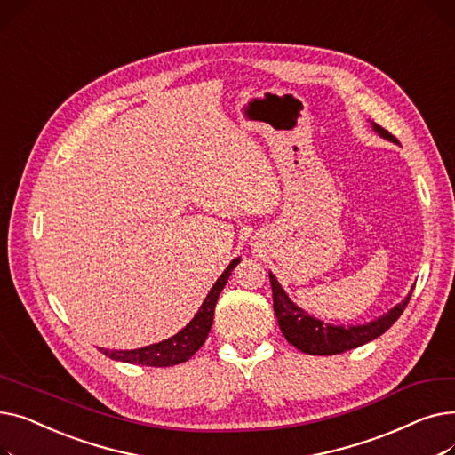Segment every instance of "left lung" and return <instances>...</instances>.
Instances as JSON below:
<instances>
[{
  "instance_id": "8db88e82",
  "label": "left lung",
  "mask_w": 455,
  "mask_h": 455,
  "mask_svg": "<svg viewBox=\"0 0 455 455\" xmlns=\"http://www.w3.org/2000/svg\"><path fill=\"white\" fill-rule=\"evenodd\" d=\"M372 127L379 136L398 143V140L384 127H379L376 124H372ZM269 280L273 288L275 315L278 319V326L283 333V338L288 339V343L297 347L300 352L312 354V355L341 354L379 338L381 333L387 331L396 323V319L403 314V309L408 306L413 293L411 291L408 297H405V300L396 304L391 312L378 317L376 321L345 328V326L324 324L319 319L309 317L304 309H300L290 300V297L285 295V291L280 288V283L273 275H269Z\"/></svg>"
}]
</instances>
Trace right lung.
Segmentation results:
<instances>
[{
  "mask_svg": "<svg viewBox=\"0 0 455 455\" xmlns=\"http://www.w3.org/2000/svg\"><path fill=\"white\" fill-rule=\"evenodd\" d=\"M237 264H240V258L230 261V266L225 269V273L218 278V282L213 283V288L210 290L208 297L204 299L203 306L199 307L197 315L191 319L179 333H175L173 338L165 339L162 343H156V345L136 348V350H105V348H100V350L116 362L148 365V367H172V365L188 362L189 357L194 355L206 341L208 331L212 328V321H213L215 302H218L220 293L223 291L232 269Z\"/></svg>",
  "mask_w": 455,
  "mask_h": 455,
  "instance_id": "add662e5",
  "label": "right lung"
}]
</instances>
